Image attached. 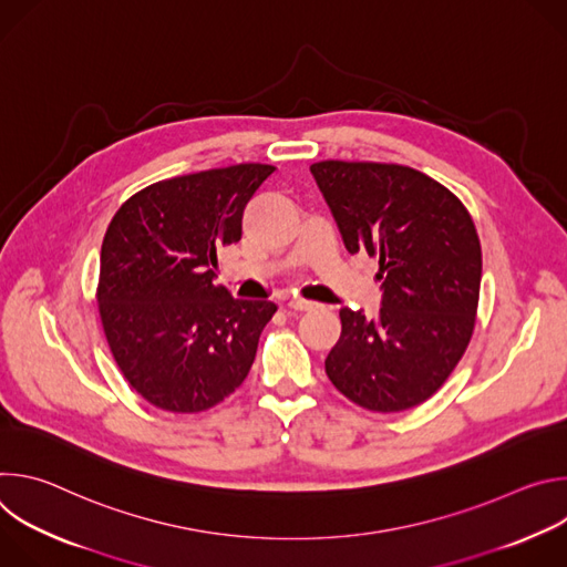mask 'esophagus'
I'll return each instance as SVG.
<instances>
[{
  "instance_id": "1",
  "label": "esophagus",
  "mask_w": 567,
  "mask_h": 567,
  "mask_svg": "<svg viewBox=\"0 0 567 567\" xmlns=\"http://www.w3.org/2000/svg\"><path fill=\"white\" fill-rule=\"evenodd\" d=\"M287 307L293 309V311H311V309H316L318 305L311 302V300H305V298H289V300H287Z\"/></svg>"
}]
</instances>
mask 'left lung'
I'll return each mask as SVG.
<instances>
[{
	"label": "left lung",
	"instance_id": "1",
	"mask_svg": "<svg viewBox=\"0 0 567 567\" xmlns=\"http://www.w3.org/2000/svg\"><path fill=\"white\" fill-rule=\"evenodd\" d=\"M350 254L379 258L377 318L343 307L330 381L374 413L433 396L462 359L477 313L482 251L464 204L429 175L374 161L309 166Z\"/></svg>",
	"mask_w": 567,
	"mask_h": 567
}]
</instances>
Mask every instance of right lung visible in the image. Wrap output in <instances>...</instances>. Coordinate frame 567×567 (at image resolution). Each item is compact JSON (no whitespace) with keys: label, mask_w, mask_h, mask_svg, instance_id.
Instances as JSON below:
<instances>
[{"label":"right lung","mask_w":567,"mask_h":567,"mask_svg":"<svg viewBox=\"0 0 567 567\" xmlns=\"http://www.w3.org/2000/svg\"><path fill=\"white\" fill-rule=\"evenodd\" d=\"M274 171L239 164L156 182L107 226L96 289L103 330L127 383L161 411H208L254 365L278 307L235 300L215 285V267Z\"/></svg>","instance_id":"1"}]
</instances>
